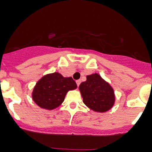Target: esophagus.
Listing matches in <instances>:
<instances>
[{"label": "esophagus", "mask_w": 152, "mask_h": 152, "mask_svg": "<svg viewBox=\"0 0 152 152\" xmlns=\"http://www.w3.org/2000/svg\"><path fill=\"white\" fill-rule=\"evenodd\" d=\"M80 83H81V80H80V79H79V80H76V85H77V86H79Z\"/></svg>", "instance_id": "obj_1"}]
</instances>
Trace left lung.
Returning <instances> with one entry per match:
<instances>
[{
    "mask_svg": "<svg viewBox=\"0 0 152 152\" xmlns=\"http://www.w3.org/2000/svg\"><path fill=\"white\" fill-rule=\"evenodd\" d=\"M86 81L79 85L83 103L93 111L104 113L114 104L115 95L110 84L95 73L86 76Z\"/></svg>",
    "mask_w": 152,
    "mask_h": 152,
    "instance_id": "obj_1",
    "label": "left lung"
}]
</instances>
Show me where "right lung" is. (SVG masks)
Wrapping results in <instances>:
<instances>
[{"label": "right lung", "instance_id": "add662e5", "mask_svg": "<svg viewBox=\"0 0 152 152\" xmlns=\"http://www.w3.org/2000/svg\"><path fill=\"white\" fill-rule=\"evenodd\" d=\"M77 88L72 77L61 73H49L37 82L32 93V100L41 108L54 110L64 102L66 93Z\"/></svg>", "mask_w": 152, "mask_h": 152}]
</instances>
